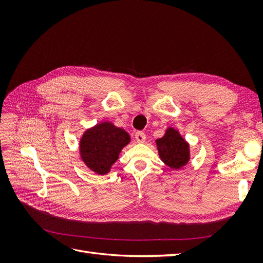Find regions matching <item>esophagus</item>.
I'll list each match as a JSON object with an SVG mask.
<instances>
[{
	"instance_id": "esophagus-1",
	"label": "esophagus",
	"mask_w": 263,
	"mask_h": 263,
	"mask_svg": "<svg viewBox=\"0 0 263 263\" xmlns=\"http://www.w3.org/2000/svg\"><path fill=\"white\" fill-rule=\"evenodd\" d=\"M135 139L137 140V142H144L146 140V135L142 132H137L135 134Z\"/></svg>"
}]
</instances>
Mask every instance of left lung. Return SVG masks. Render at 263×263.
Wrapping results in <instances>:
<instances>
[{
  "mask_svg": "<svg viewBox=\"0 0 263 263\" xmlns=\"http://www.w3.org/2000/svg\"><path fill=\"white\" fill-rule=\"evenodd\" d=\"M159 156L161 160L172 169H179L185 165L190 159L187 142L183 139L178 130L168 128L165 135L157 140Z\"/></svg>",
  "mask_w": 263,
  "mask_h": 263,
  "instance_id": "left-lung-1",
  "label": "left lung"
}]
</instances>
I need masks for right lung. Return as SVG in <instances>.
Returning <instances> with one entry per match:
<instances>
[{
    "label": "right lung",
    "instance_id": "right-lung-1",
    "mask_svg": "<svg viewBox=\"0 0 263 263\" xmlns=\"http://www.w3.org/2000/svg\"><path fill=\"white\" fill-rule=\"evenodd\" d=\"M129 140V135L112 123L98 124L81 138V158L95 173L106 174Z\"/></svg>",
    "mask_w": 263,
    "mask_h": 263
}]
</instances>
